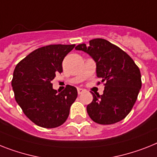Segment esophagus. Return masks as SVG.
I'll return each instance as SVG.
<instances>
[{
	"label": "esophagus",
	"instance_id": "esophagus-1",
	"mask_svg": "<svg viewBox=\"0 0 157 157\" xmlns=\"http://www.w3.org/2000/svg\"><path fill=\"white\" fill-rule=\"evenodd\" d=\"M84 91H85V90H83V89H82V88H78V94H82Z\"/></svg>",
	"mask_w": 157,
	"mask_h": 157
}]
</instances>
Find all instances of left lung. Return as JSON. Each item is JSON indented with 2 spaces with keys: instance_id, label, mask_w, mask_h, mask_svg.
<instances>
[{
  "instance_id": "left-lung-1",
  "label": "left lung",
  "mask_w": 157,
  "mask_h": 157,
  "mask_svg": "<svg viewBox=\"0 0 157 157\" xmlns=\"http://www.w3.org/2000/svg\"><path fill=\"white\" fill-rule=\"evenodd\" d=\"M75 50L94 59L97 77L105 82L102 95L91 93L93 100L86 107L90 119L99 124L124 120L132 109L142 85L139 67L124 50L102 38L90 40L88 45L79 44Z\"/></svg>"
}]
</instances>
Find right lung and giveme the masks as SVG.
<instances>
[{
    "mask_svg": "<svg viewBox=\"0 0 157 157\" xmlns=\"http://www.w3.org/2000/svg\"><path fill=\"white\" fill-rule=\"evenodd\" d=\"M75 45H49L38 48L18 63L12 86L17 103L37 126L54 128L64 124L78 91L67 85L58 93L51 81L63 72V61Z\"/></svg>",
    "mask_w": 157,
    "mask_h": 157,
    "instance_id": "1",
    "label": "right lung"
}]
</instances>
